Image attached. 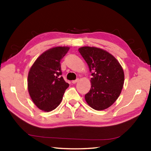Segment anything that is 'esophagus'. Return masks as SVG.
Wrapping results in <instances>:
<instances>
[{"label": "esophagus", "instance_id": "esophagus-1", "mask_svg": "<svg viewBox=\"0 0 151 151\" xmlns=\"http://www.w3.org/2000/svg\"><path fill=\"white\" fill-rule=\"evenodd\" d=\"M79 81V79L78 78H77V79H76V80H75V81H72V83H73V84H76V83H77V82Z\"/></svg>", "mask_w": 151, "mask_h": 151}]
</instances>
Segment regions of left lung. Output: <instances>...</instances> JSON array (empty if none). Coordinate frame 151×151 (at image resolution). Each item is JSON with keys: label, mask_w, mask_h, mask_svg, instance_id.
<instances>
[{"label": "left lung", "mask_w": 151, "mask_h": 151, "mask_svg": "<svg viewBox=\"0 0 151 151\" xmlns=\"http://www.w3.org/2000/svg\"><path fill=\"white\" fill-rule=\"evenodd\" d=\"M78 51L93 76L85 101L96 111L106 109L119 98L123 87L124 75L121 64L114 56L100 48L83 47Z\"/></svg>", "instance_id": "8db88e82"}]
</instances>
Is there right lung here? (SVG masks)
<instances>
[{
    "mask_svg": "<svg viewBox=\"0 0 151 151\" xmlns=\"http://www.w3.org/2000/svg\"><path fill=\"white\" fill-rule=\"evenodd\" d=\"M70 47H56L40 55L30 67L28 75V91L34 104L45 112L59 105L69 85L63 79L60 60Z\"/></svg>",
    "mask_w": 151,
    "mask_h": 151,
    "instance_id": "1",
    "label": "right lung"
}]
</instances>
